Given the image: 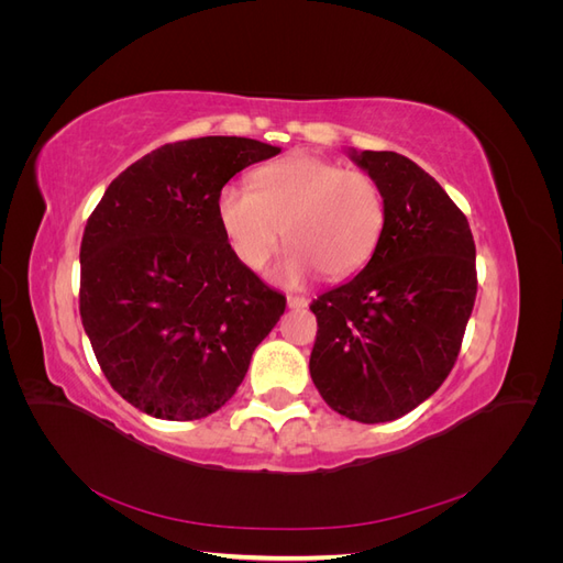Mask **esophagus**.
<instances>
[{"instance_id": "esophagus-1", "label": "esophagus", "mask_w": 563, "mask_h": 563, "mask_svg": "<svg viewBox=\"0 0 563 563\" xmlns=\"http://www.w3.org/2000/svg\"><path fill=\"white\" fill-rule=\"evenodd\" d=\"M286 302H288V308H291V310H302V308H308L310 300L305 296H288Z\"/></svg>"}]
</instances>
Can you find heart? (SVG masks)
I'll return each instance as SVG.
<instances>
[{
  "label": "heart",
  "mask_w": 563,
  "mask_h": 563,
  "mask_svg": "<svg viewBox=\"0 0 563 563\" xmlns=\"http://www.w3.org/2000/svg\"><path fill=\"white\" fill-rule=\"evenodd\" d=\"M216 218L234 258L253 272L265 267L284 232L288 249L277 267L282 282H300L312 272L323 279H347L383 240L387 199L371 174L296 152L261 166L251 187H220Z\"/></svg>",
  "instance_id": "heart-1"
}]
</instances>
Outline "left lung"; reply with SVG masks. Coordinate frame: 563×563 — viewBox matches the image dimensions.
Here are the masks:
<instances>
[{
    "label": "left lung",
    "mask_w": 563,
    "mask_h": 563,
    "mask_svg": "<svg viewBox=\"0 0 563 563\" xmlns=\"http://www.w3.org/2000/svg\"><path fill=\"white\" fill-rule=\"evenodd\" d=\"M352 159L383 185L387 223L366 267L310 310L312 380L333 411L387 422L449 378L476 298V249L465 213L397 152Z\"/></svg>",
    "instance_id": "left-lung-1"
}]
</instances>
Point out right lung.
<instances>
[{
    "label": "right lung",
    "instance_id": "right-lung-1",
    "mask_svg": "<svg viewBox=\"0 0 563 563\" xmlns=\"http://www.w3.org/2000/svg\"><path fill=\"white\" fill-rule=\"evenodd\" d=\"M279 147L236 135L166 143L131 164L87 220L79 314L100 371L131 406L199 420L242 385L286 298L234 258L216 195Z\"/></svg>",
    "mask_w": 563,
    "mask_h": 563
}]
</instances>
